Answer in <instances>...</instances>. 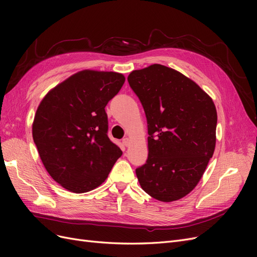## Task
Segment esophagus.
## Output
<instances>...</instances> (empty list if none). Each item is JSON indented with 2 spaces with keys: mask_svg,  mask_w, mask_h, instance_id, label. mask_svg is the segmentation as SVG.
<instances>
[{
  "mask_svg": "<svg viewBox=\"0 0 257 257\" xmlns=\"http://www.w3.org/2000/svg\"><path fill=\"white\" fill-rule=\"evenodd\" d=\"M122 143H123V145L125 146V147H128L130 146V144H131V141H130V138H124L123 141H122Z\"/></svg>",
  "mask_w": 257,
  "mask_h": 257,
  "instance_id": "obj_1",
  "label": "esophagus"
}]
</instances>
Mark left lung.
<instances>
[{
	"label": "left lung",
	"instance_id": "8db88e82",
	"mask_svg": "<svg viewBox=\"0 0 257 257\" xmlns=\"http://www.w3.org/2000/svg\"><path fill=\"white\" fill-rule=\"evenodd\" d=\"M130 87L148 123V159L136 169L143 190L170 203L194 190L215 148L216 109L212 98L188 77L153 64L132 72Z\"/></svg>",
	"mask_w": 257,
	"mask_h": 257
}]
</instances>
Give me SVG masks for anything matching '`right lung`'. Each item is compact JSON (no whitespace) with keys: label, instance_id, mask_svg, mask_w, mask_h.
Segmentation results:
<instances>
[{"label":"right lung","instance_id":"1","mask_svg":"<svg viewBox=\"0 0 257 257\" xmlns=\"http://www.w3.org/2000/svg\"><path fill=\"white\" fill-rule=\"evenodd\" d=\"M124 81L119 73L84 69L51 89L37 107L32 134L38 154L69 192L97 188L122 155L107 135L105 107Z\"/></svg>","mask_w":257,"mask_h":257}]
</instances>
